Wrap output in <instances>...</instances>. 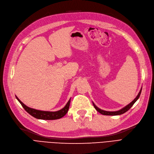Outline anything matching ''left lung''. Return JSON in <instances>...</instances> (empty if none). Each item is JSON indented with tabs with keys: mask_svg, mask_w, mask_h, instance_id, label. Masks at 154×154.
I'll list each match as a JSON object with an SVG mask.
<instances>
[{
	"mask_svg": "<svg viewBox=\"0 0 154 154\" xmlns=\"http://www.w3.org/2000/svg\"><path fill=\"white\" fill-rule=\"evenodd\" d=\"M141 90H142V88H141L139 93L138 94L137 96H136V97L133 100V101H132L129 104H128L126 106H124V108H122V109L119 110L118 111H114V112L105 111V110H101V109H99L98 107H97L94 105L93 102V104L94 105V107L95 108V109L97 110L98 112H100L101 114H102V115H105V116H119V115H121V114H123V113H124L125 112H126L127 111H128L131 109V108L132 107V106L134 104L135 102L138 100L141 94Z\"/></svg>",
	"mask_w": 154,
	"mask_h": 154,
	"instance_id": "8db88e82",
	"label": "left lung"
}]
</instances>
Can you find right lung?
Segmentation results:
<instances>
[{
	"label": "right lung",
	"instance_id": "1",
	"mask_svg": "<svg viewBox=\"0 0 154 154\" xmlns=\"http://www.w3.org/2000/svg\"><path fill=\"white\" fill-rule=\"evenodd\" d=\"M16 99L18 100L20 104L23 107V109L29 113L30 115L33 116L38 119H42V120H56V119H59L66 115L68 109H69L70 99L68 100L66 105L62 109L56 111V112H49V111H42L34 109H32L25 105L22 101L20 100V99L16 96Z\"/></svg>",
	"mask_w": 154,
	"mask_h": 154
}]
</instances>
